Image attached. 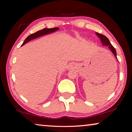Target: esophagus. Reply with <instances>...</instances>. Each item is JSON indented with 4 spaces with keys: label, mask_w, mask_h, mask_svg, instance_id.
<instances>
[{
    "label": "esophagus",
    "mask_w": 132,
    "mask_h": 132,
    "mask_svg": "<svg viewBox=\"0 0 132 132\" xmlns=\"http://www.w3.org/2000/svg\"><path fill=\"white\" fill-rule=\"evenodd\" d=\"M73 68V65H72L71 64L68 65L67 67V70H70V69H71V68Z\"/></svg>",
    "instance_id": "1"
}]
</instances>
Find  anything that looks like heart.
<instances>
[{"instance_id":"heart-1","label":"heart","mask_w":132,"mask_h":132,"mask_svg":"<svg viewBox=\"0 0 132 132\" xmlns=\"http://www.w3.org/2000/svg\"><path fill=\"white\" fill-rule=\"evenodd\" d=\"M85 39V38H82V39Z\"/></svg>"}]
</instances>
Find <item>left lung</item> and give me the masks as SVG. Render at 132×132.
Returning <instances> with one entry per match:
<instances>
[{
  "label": "left lung",
  "mask_w": 132,
  "mask_h": 132,
  "mask_svg": "<svg viewBox=\"0 0 132 132\" xmlns=\"http://www.w3.org/2000/svg\"><path fill=\"white\" fill-rule=\"evenodd\" d=\"M95 34H96V35H97V37H98L100 39V41L102 43L103 46H108V47H109V49L111 50L112 52L113 55L115 56V57H116V59H117L116 50H115V48L112 46V45L111 44V43H110L109 39H108L106 37H105L104 35H102V34H100L97 33V32H95Z\"/></svg>",
  "instance_id": "1"
}]
</instances>
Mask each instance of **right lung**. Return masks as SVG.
<instances>
[{
	"label": "right lung",
	"instance_id": "add662e5",
	"mask_svg": "<svg viewBox=\"0 0 132 132\" xmlns=\"http://www.w3.org/2000/svg\"><path fill=\"white\" fill-rule=\"evenodd\" d=\"M59 29L58 28H51V29H47V28H44L42 30H38V31L36 32L35 33L32 34L31 35H29L28 37L25 39V40L23 43L22 44L21 46H23L26 43L29 42V41H31L32 39H34L37 38H38L39 37H41V36L45 35H47V34H52L53 33L56 31H57V30H59Z\"/></svg>",
	"mask_w": 132,
	"mask_h": 132
}]
</instances>
